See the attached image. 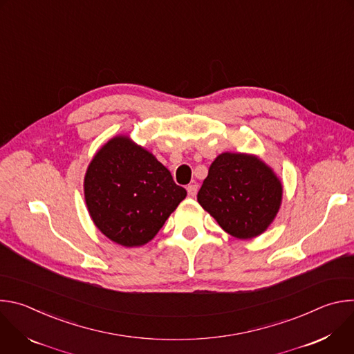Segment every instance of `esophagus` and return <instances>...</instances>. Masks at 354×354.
Listing matches in <instances>:
<instances>
[{"label":"esophagus","mask_w":354,"mask_h":354,"mask_svg":"<svg viewBox=\"0 0 354 354\" xmlns=\"http://www.w3.org/2000/svg\"><path fill=\"white\" fill-rule=\"evenodd\" d=\"M186 190H187V194L190 196V197H194L196 194H197V190H198V186L196 185V183H193V185H189L187 187H186Z\"/></svg>","instance_id":"obj_1"}]
</instances>
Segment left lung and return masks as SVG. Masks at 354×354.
Listing matches in <instances>:
<instances>
[{
	"instance_id": "1",
	"label": "left lung",
	"mask_w": 354,
	"mask_h": 354,
	"mask_svg": "<svg viewBox=\"0 0 354 354\" xmlns=\"http://www.w3.org/2000/svg\"><path fill=\"white\" fill-rule=\"evenodd\" d=\"M283 185L259 157L223 153L197 193L198 205L238 239L261 235L279 213Z\"/></svg>"
}]
</instances>
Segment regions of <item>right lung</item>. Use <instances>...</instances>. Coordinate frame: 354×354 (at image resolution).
I'll list each match as a JSON object with an SVG mask.
<instances>
[{"mask_svg": "<svg viewBox=\"0 0 354 354\" xmlns=\"http://www.w3.org/2000/svg\"><path fill=\"white\" fill-rule=\"evenodd\" d=\"M84 194L97 230L111 241L133 248L158 234L186 190L149 151L127 136H116L92 158Z\"/></svg>", "mask_w": 354, "mask_h": 354, "instance_id": "obj_1", "label": "right lung"}]
</instances>
